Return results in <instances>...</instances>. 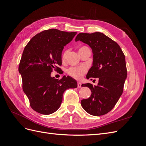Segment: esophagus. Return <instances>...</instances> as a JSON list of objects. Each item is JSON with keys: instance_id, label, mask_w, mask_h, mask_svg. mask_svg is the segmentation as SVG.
<instances>
[{"instance_id": "esophagus-1", "label": "esophagus", "mask_w": 146, "mask_h": 146, "mask_svg": "<svg viewBox=\"0 0 146 146\" xmlns=\"http://www.w3.org/2000/svg\"><path fill=\"white\" fill-rule=\"evenodd\" d=\"M77 86L78 87V88H81L82 87V83H81V82H77Z\"/></svg>"}]
</instances>
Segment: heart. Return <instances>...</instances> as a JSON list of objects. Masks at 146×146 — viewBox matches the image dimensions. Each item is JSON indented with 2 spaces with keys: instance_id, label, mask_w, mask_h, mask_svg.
<instances>
[{
  "instance_id": "b5f03b06",
  "label": "heart",
  "mask_w": 146,
  "mask_h": 146,
  "mask_svg": "<svg viewBox=\"0 0 146 146\" xmlns=\"http://www.w3.org/2000/svg\"><path fill=\"white\" fill-rule=\"evenodd\" d=\"M68 51L65 50L62 55V59L64 60L68 55ZM86 71V69L84 66H80V67H70L68 68L66 70V72L70 76L76 78L80 79L83 76V75Z\"/></svg>"
}]
</instances>
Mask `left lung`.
Segmentation results:
<instances>
[{"mask_svg": "<svg viewBox=\"0 0 146 146\" xmlns=\"http://www.w3.org/2000/svg\"><path fill=\"white\" fill-rule=\"evenodd\" d=\"M75 40L87 44L93 53V63L86 78H99L97 86L89 83L82 85L92 92L89 98L82 100V107L91 115H104L122 94L127 75L125 55L118 44L102 33H80Z\"/></svg>", "mask_w": 146, "mask_h": 146, "instance_id": "8db88e82", "label": "left lung"}]
</instances>
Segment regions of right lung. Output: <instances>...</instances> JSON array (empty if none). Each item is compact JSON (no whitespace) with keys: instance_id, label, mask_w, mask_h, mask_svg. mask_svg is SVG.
Returning a JSON list of instances; mask_svg holds the SVG:
<instances>
[{"instance_id":"1","label":"right lung","mask_w":146,"mask_h":146,"mask_svg":"<svg viewBox=\"0 0 146 146\" xmlns=\"http://www.w3.org/2000/svg\"><path fill=\"white\" fill-rule=\"evenodd\" d=\"M77 32L57 29L44 30L33 36L25 47L19 66L23 89L32 108L42 114L55 112L60 107L64 92L76 88L72 77L56 79L50 76L53 70L60 71L64 47L72 40Z\"/></svg>"}]
</instances>
